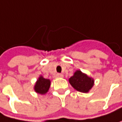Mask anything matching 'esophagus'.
<instances>
[{
	"mask_svg": "<svg viewBox=\"0 0 122 122\" xmlns=\"http://www.w3.org/2000/svg\"><path fill=\"white\" fill-rule=\"evenodd\" d=\"M64 76V75L62 74H60V73H58V74H56V78H61V77H63Z\"/></svg>",
	"mask_w": 122,
	"mask_h": 122,
	"instance_id": "1",
	"label": "esophagus"
}]
</instances>
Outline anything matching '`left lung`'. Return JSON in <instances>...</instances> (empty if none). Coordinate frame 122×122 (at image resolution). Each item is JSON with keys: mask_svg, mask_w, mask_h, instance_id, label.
Masks as SVG:
<instances>
[{"mask_svg": "<svg viewBox=\"0 0 122 122\" xmlns=\"http://www.w3.org/2000/svg\"><path fill=\"white\" fill-rule=\"evenodd\" d=\"M69 82L71 85L77 91L87 92L93 86L94 80L92 78L83 74L81 71H76L72 76L70 77Z\"/></svg>", "mask_w": 122, "mask_h": 122, "instance_id": "1", "label": "left lung"}]
</instances>
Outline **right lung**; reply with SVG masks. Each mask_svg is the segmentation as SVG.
<instances>
[{
    "mask_svg": "<svg viewBox=\"0 0 122 122\" xmlns=\"http://www.w3.org/2000/svg\"><path fill=\"white\" fill-rule=\"evenodd\" d=\"M50 85H51V81L49 80L45 79L42 76H40L35 86V90L37 93L45 94L48 92Z\"/></svg>",
    "mask_w": 122,
    "mask_h": 122,
    "instance_id": "add662e5",
    "label": "right lung"
}]
</instances>
